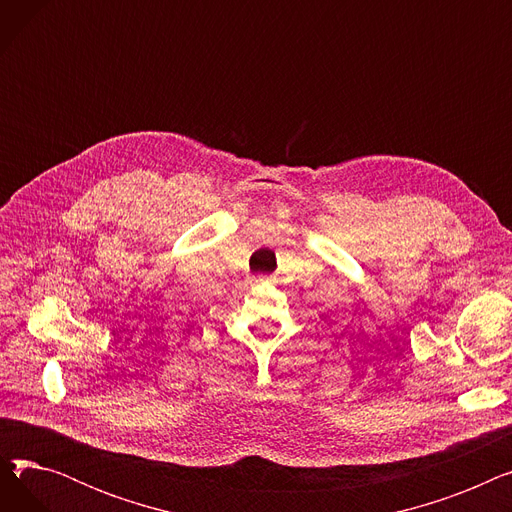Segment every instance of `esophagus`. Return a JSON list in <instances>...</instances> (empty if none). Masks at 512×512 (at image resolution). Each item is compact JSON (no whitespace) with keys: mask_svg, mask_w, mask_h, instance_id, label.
Segmentation results:
<instances>
[{"mask_svg":"<svg viewBox=\"0 0 512 512\" xmlns=\"http://www.w3.org/2000/svg\"><path fill=\"white\" fill-rule=\"evenodd\" d=\"M270 280H272L270 276H257V278H255V282H270Z\"/></svg>","mask_w":512,"mask_h":512,"instance_id":"1","label":"esophagus"}]
</instances>
